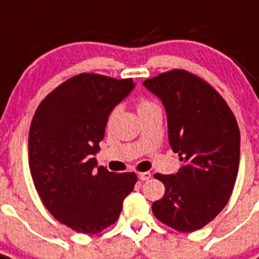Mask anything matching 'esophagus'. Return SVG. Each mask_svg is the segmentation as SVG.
Here are the masks:
<instances>
[{"label":"esophagus","mask_w":259,"mask_h":259,"mask_svg":"<svg viewBox=\"0 0 259 259\" xmlns=\"http://www.w3.org/2000/svg\"><path fill=\"white\" fill-rule=\"evenodd\" d=\"M152 177V174L149 171H143V173H139V180L140 181H148Z\"/></svg>","instance_id":"esophagus-1"}]
</instances>
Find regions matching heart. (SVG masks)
I'll use <instances>...</instances> for the list:
<instances>
[{"instance_id":"obj_1","label":"heart","mask_w":259,"mask_h":259,"mask_svg":"<svg viewBox=\"0 0 259 259\" xmlns=\"http://www.w3.org/2000/svg\"><path fill=\"white\" fill-rule=\"evenodd\" d=\"M154 107H158V106L147 98H140L138 101V110H139V112H140V115L144 114V112H147V111H149V110H152V108H154ZM118 114H119V107H114L111 111L108 112V116H107L108 127H111V125L114 124V121H115V119H116V116H118Z\"/></svg>"}]
</instances>
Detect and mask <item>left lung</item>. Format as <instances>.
<instances>
[{
    "mask_svg": "<svg viewBox=\"0 0 259 259\" xmlns=\"http://www.w3.org/2000/svg\"><path fill=\"white\" fill-rule=\"evenodd\" d=\"M143 83L162 101L170 147L183 162L177 174H154L165 185V194L152 211L176 231H198L222 212L235 187L237 120L223 97L187 70H169Z\"/></svg>",
    "mask_w": 259,
    "mask_h": 259,
    "instance_id": "8db88e82",
    "label": "left lung"
}]
</instances>
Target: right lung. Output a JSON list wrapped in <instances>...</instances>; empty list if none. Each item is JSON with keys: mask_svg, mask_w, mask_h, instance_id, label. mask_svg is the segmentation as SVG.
<instances>
[{"mask_svg": "<svg viewBox=\"0 0 259 259\" xmlns=\"http://www.w3.org/2000/svg\"><path fill=\"white\" fill-rule=\"evenodd\" d=\"M132 78L81 73L37 106L28 135L35 189L50 213L73 231L96 235L118 220L134 190L135 173H112L94 154L105 138L108 112L134 89Z\"/></svg>", "mask_w": 259, "mask_h": 259, "instance_id": "add662e5", "label": "right lung"}]
</instances>
